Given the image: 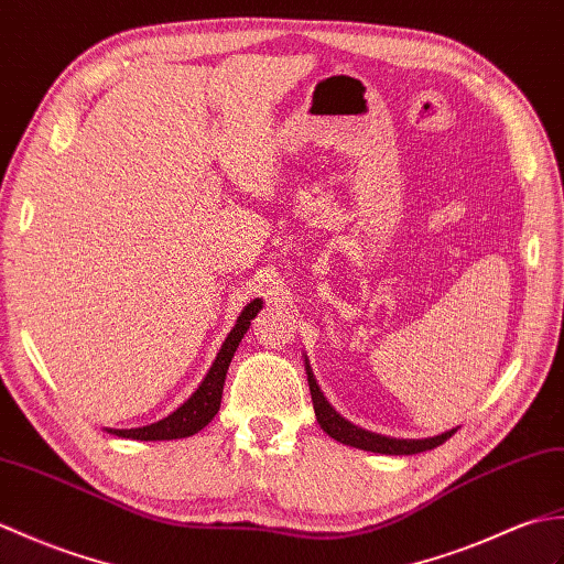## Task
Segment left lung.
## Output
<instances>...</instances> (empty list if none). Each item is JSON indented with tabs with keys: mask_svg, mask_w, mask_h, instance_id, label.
I'll return each mask as SVG.
<instances>
[{
	"mask_svg": "<svg viewBox=\"0 0 564 564\" xmlns=\"http://www.w3.org/2000/svg\"><path fill=\"white\" fill-rule=\"evenodd\" d=\"M306 373H308V388H311V400H314L316 420L323 427V432L330 434L333 440H337L340 444L365 448V452H373V454L410 456V454H420V452H430V448H436L456 432V430H452V432L436 434V436H430V440H391V436L367 432V430L357 427V424L347 422L343 415H337L333 405L321 393V388L316 383L314 371H311V367H308V361H306Z\"/></svg>",
	"mask_w": 564,
	"mask_h": 564,
	"instance_id": "1",
	"label": "left lung"
}]
</instances>
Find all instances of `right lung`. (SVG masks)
<instances>
[{"mask_svg": "<svg viewBox=\"0 0 564 564\" xmlns=\"http://www.w3.org/2000/svg\"><path fill=\"white\" fill-rule=\"evenodd\" d=\"M262 308L260 299L250 302L243 311L239 321H236L234 330L224 340L217 359L212 361L207 377L203 383L197 386V391L185 400V403L171 412L169 417L159 420L154 424H147V427H134V430H110L116 436H124V440H140V442H169V440H183V436H193L212 422V417L219 412L221 405V391H224V379H227V369L231 365V357L239 347L241 337L246 335L250 321L256 318L258 311Z\"/></svg>", "mask_w": 564, "mask_h": 564, "instance_id": "obj_1", "label": "right lung"}]
</instances>
